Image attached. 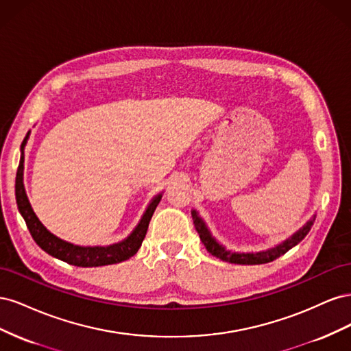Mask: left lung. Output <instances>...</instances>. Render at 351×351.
<instances>
[{"label": "left lung", "instance_id": "obj_1", "mask_svg": "<svg viewBox=\"0 0 351 351\" xmlns=\"http://www.w3.org/2000/svg\"><path fill=\"white\" fill-rule=\"evenodd\" d=\"M192 217H193V224L196 227V231L199 232V237L202 243L205 244L206 250L210 254H214L215 258H219L221 261H226L230 263H239V265H261V263L272 262L277 258H280L281 254L289 252L291 247H294L295 244H299L306 237V234L311 231L315 221V215H313V218L307 221L306 226H303L299 231H295L290 239H287L285 241L278 244V246H275L269 250L256 252V253H237V252L227 250L222 244H219L214 237H212L210 231L208 230L204 219L199 217V214L195 209L192 210Z\"/></svg>", "mask_w": 351, "mask_h": 351}]
</instances>
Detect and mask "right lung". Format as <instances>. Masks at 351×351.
Returning <instances> with one entry per match:
<instances>
[{
  "label": "right lung",
  "instance_id": "obj_1",
  "mask_svg": "<svg viewBox=\"0 0 351 351\" xmlns=\"http://www.w3.org/2000/svg\"><path fill=\"white\" fill-rule=\"evenodd\" d=\"M27 139H29V133L26 134L25 141L22 143V156H20V164L17 168L16 200H17V208L20 210V214H22L30 234L36 241L38 246L42 250H45L48 254H51V256H54L60 261H64L70 265H74V267H83V268L104 267V265L119 263L134 256L137 250H139V247L142 246V241L146 236L147 227H149V221L159 204V200L162 197V193H159L151 200V204L147 205L142 219L139 221V224L136 226V228L132 231V234L129 237L124 239L120 243L110 244V246L84 247V246H77V244L61 240L44 227V224H42L39 218L36 217L34 209H32L29 199L26 196V190L23 184V162H25L23 151H25V145Z\"/></svg>",
  "mask_w": 351,
  "mask_h": 351
}]
</instances>
